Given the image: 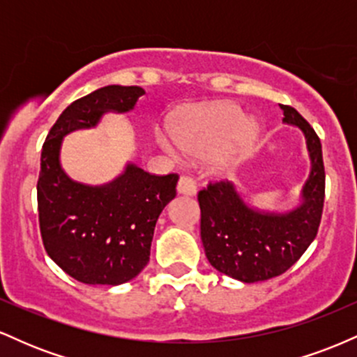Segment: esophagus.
Wrapping results in <instances>:
<instances>
[{
    "label": "esophagus",
    "instance_id": "esophagus-1",
    "mask_svg": "<svg viewBox=\"0 0 357 357\" xmlns=\"http://www.w3.org/2000/svg\"><path fill=\"white\" fill-rule=\"evenodd\" d=\"M179 195H186V196H195L196 195V184L191 178L188 176H181L178 181V186H176Z\"/></svg>",
    "mask_w": 357,
    "mask_h": 357
}]
</instances>
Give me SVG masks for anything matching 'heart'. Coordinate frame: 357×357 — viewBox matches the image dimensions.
<instances>
[{"label": "heart", "instance_id": "1", "mask_svg": "<svg viewBox=\"0 0 357 357\" xmlns=\"http://www.w3.org/2000/svg\"><path fill=\"white\" fill-rule=\"evenodd\" d=\"M260 136L257 119L245 116L231 102L196 105L178 114L169 129L155 132L162 149L173 155L208 154V169L216 176L231 173L247 158Z\"/></svg>", "mask_w": 357, "mask_h": 357}]
</instances>
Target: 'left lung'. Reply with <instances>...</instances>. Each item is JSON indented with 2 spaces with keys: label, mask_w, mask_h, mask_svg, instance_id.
<instances>
[{
  "label": "left lung",
  "mask_w": 357,
  "mask_h": 357,
  "mask_svg": "<svg viewBox=\"0 0 357 357\" xmlns=\"http://www.w3.org/2000/svg\"><path fill=\"white\" fill-rule=\"evenodd\" d=\"M284 122L305 137L310 173L294 210L278 213L250 206L231 181L198 192L202 241L211 267L243 282H264L287 272L309 248L321 223L326 173L315 130L296 109L280 105Z\"/></svg>",
  "instance_id": "obj_1"
}]
</instances>
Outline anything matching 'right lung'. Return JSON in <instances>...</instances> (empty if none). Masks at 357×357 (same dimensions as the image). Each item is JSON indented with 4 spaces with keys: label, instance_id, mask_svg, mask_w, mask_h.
Returning a JSON list of instances; mask_svg holds the SVG:
<instances>
[{
    "label": "right lung",
    "instance_id": "add662e5",
    "mask_svg": "<svg viewBox=\"0 0 357 357\" xmlns=\"http://www.w3.org/2000/svg\"><path fill=\"white\" fill-rule=\"evenodd\" d=\"M144 89L107 85L72 102L48 132L40 162L38 216L48 257L89 285H121L146 267L154 227L176 196L178 174L155 176L127 162L112 181L92 186L73 179L60 162L67 134L93 129L104 114L136 107Z\"/></svg>",
    "mask_w": 357,
    "mask_h": 357
}]
</instances>
